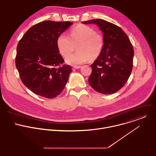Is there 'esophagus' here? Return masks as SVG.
I'll use <instances>...</instances> for the list:
<instances>
[{
    "instance_id": "1",
    "label": "esophagus",
    "mask_w": 156,
    "mask_h": 156,
    "mask_svg": "<svg viewBox=\"0 0 156 156\" xmlns=\"http://www.w3.org/2000/svg\"><path fill=\"white\" fill-rule=\"evenodd\" d=\"M81 67V66H77V65H75V66H73V69H80Z\"/></svg>"
}]
</instances>
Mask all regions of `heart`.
<instances>
[{
  "label": "heart",
  "mask_w": 156,
  "mask_h": 156,
  "mask_svg": "<svg viewBox=\"0 0 156 156\" xmlns=\"http://www.w3.org/2000/svg\"><path fill=\"white\" fill-rule=\"evenodd\" d=\"M57 46L60 53L66 57L76 46L78 51L66 58V62L71 65H79L89 60H94L101 54L104 46L103 36L91 27L78 25L70 32V36L61 34L57 38Z\"/></svg>",
  "instance_id": "obj_1"
}]
</instances>
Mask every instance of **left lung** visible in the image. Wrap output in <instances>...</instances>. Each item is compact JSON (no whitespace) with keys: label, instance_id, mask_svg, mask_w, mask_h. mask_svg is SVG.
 I'll use <instances>...</instances> for the list:
<instances>
[{"label":"left lung","instance_id":"8db88e82","mask_svg":"<svg viewBox=\"0 0 156 156\" xmlns=\"http://www.w3.org/2000/svg\"><path fill=\"white\" fill-rule=\"evenodd\" d=\"M96 24L103 33L104 46L91 66L88 82L96 91L111 94L119 91L128 80L133 69L134 51L126 33L118 26L102 19L82 21Z\"/></svg>","mask_w":156,"mask_h":156}]
</instances>
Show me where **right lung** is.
<instances>
[{"label": "right lung", "mask_w": 156, "mask_h": 156, "mask_svg": "<svg viewBox=\"0 0 156 156\" xmlns=\"http://www.w3.org/2000/svg\"><path fill=\"white\" fill-rule=\"evenodd\" d=\"M73 24L69 21H44L33 26L22 37L16 48V67L24 85L40 96L54 98L67 83L72 67L57 46L58 37Z\"/></svg>", "instance_id": "add662e5"}]
</instances>
